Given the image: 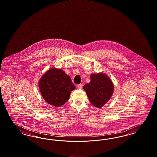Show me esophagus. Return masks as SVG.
Segmentation results:
<instances>
[{"instance_id": "34e87169", "label": "esophagus", "mask_w": 157, "mask_h": 157, "mask_svg": "<svg viewBox=\"0 0 157 157\" xmlns=\"http://www.w3.org/2000/svg\"><path fill=\"white\" fill-rule=\"evenodd\" d=\"M77 87L78 88H82V84H78L77 85Z\"/></svg>"}]
</instances>
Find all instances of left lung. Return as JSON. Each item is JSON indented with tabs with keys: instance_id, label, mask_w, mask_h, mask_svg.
<instances>
[{
	"instance_id": "obj_1",
	"label": "left lung",
	"mask_w": 157,
	"mask_h": 157,
	"mask_svg": "<svg viewBox=\"0 0 157 157\" xmlns=\"http://www.w3.org/2000/svg\"><path fill=\"white\" fill-rule=\"evenodd\" d=\"M90 82L84 86L90 102L97 108H101L110 99L114 90L112 81L104 73L91 74Z\"/></svg>"
}]
</instances>
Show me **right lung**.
<instances>
[{
    "instance_id": "1",
    "label": "right lung",
    "mask_w": 157,
    "mask_h": 157,
    "mask_svg": "<svg viewBox=\"0 0 157 157\" xmlns=\"http://www.w3.org/2000/svg\"><path fill=\"white\" fill-rule=\"evenodd\" d=\"M39 88L44 99L49 104L59 107L69 99L75 86L64 71L52 68L47 71L39 81Z\"/></svg>"
}]
</instances>
